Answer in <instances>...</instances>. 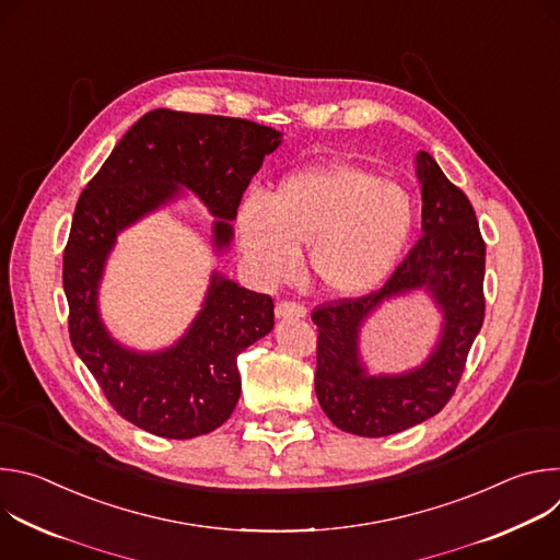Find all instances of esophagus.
Returning a JSON list of instances; mask_svg holds the SVG:
<instances>
[{"instance_id":"esophagus-1","label":"esophagus","mask_w":560,"mask_h":560,"mask_svg":"<svg viewBox=\"0 0 560 560\" xmlns=\"http://www.w3.org/2000/svg\"><path fill=\"white\" fill-rule=\"evenodd\" d=\"M275 314H277V318H283L285 322V318H303L307 314V310L294 301H279L275 307Z\"/></svg>"}]
</instances>
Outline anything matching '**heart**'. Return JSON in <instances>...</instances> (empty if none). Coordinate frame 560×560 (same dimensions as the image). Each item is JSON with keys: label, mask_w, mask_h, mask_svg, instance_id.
<instances>
[{"label": "heart", "mask_w": 560, "mask_h": 560, "mask_svg": "<svg viewBox=\"0 0 560 560\" xmlns=\"http://www.w3.org/2000/svg\"><path fill=\"white\" fill-rule=\"evenodd\" d=\"M415 221V199L401 184L330 162L283 177L268 199L248 195L236 212V238L261 283L294 277L299 246L310 244V270L322 288L361 296L401 261Z\"/></svg>", "instance_id": "obj_1"}]
</instances>
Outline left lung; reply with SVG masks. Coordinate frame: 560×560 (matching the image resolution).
Here are the masks:
<instances>
[{"label": "left lung", "instance_id": "obj_1", "mask_svg": "<svg viewBox=\"0 0 560 560\" xmlns=\"http://www.w3.org/2000/svg\"><path fill=\"white\" fill-rule=\"evenodd\" d=\"M421 238L385 285L312 312L318 328L314 389L328 419L357 436H389L439 415L465 370L486 318V242L474 208L425 150L417 154ZM423 289L444 314L431 357L401 375H370L360 359V328L385 300Z\"/></svg>", "mask_w": 560, "mask_h": 560}]
</instances>
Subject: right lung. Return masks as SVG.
<instances>
[{
	"mask_svg": "<svg viewBox=\"0 0 560 560\" xmlns=\"http://www.w3.org/2000/svg\"><path fill=\"white\" fill-rule=\"evenodd\" d=\"M279 143V130L248 119L156 108L121 137L77 201L63 250L70 343L117 415L154 436L195 439L228 421L242 394L236 357L275 328V303L212 272L201 310L177 343L130 350L100 314L117 234L186 188L214 217L212 246L223 253L250 179Z\"/></svg>",
	"mask_w": 560,
	"mask_h": 560,
	"instance_id": "add662e5",
	"label": "right lung"
}]
</instances>
